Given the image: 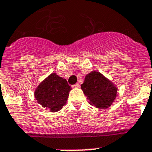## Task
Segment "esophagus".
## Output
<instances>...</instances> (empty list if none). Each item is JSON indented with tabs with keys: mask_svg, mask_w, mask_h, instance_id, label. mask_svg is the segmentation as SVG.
Returning a JSON list of instances; mask_svg holds the SVG:
<instances>
[{
	"mask_svg": "<svg viewBox=\"0 0 152 152\" xmlns=\"http://www.w3.org/2000/svg\"><path fill=\"white\" fill-rule=\"evenodd\" d=\"M72 87H73V88H80V84H79V83H76V84H74V85L72 86Z\"/></svg>",
	"mask_w": 152,
	"mask_h": 152,
	"instance_id": "obj_1",
	"label": "esophagus"
}]
</instances>
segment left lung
<instances>
[{
    "label": "left lung",
    "mask_w": 152,
    "mask_h": 152,
    "mask_svg": "<svg viewBox=\"0 0 152 152\" xmlns=\"http://www.w3.org/2000/svg\"><path fill=\"white\" fill-rule=\"evenodd\" d=\"M81 89L89 100V103L99 109L110 107L118 95V88L96 71L91 72L85 76Z\"/></svg>",
    "instance_id": "obj_1"
}]
</instances>
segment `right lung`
I'll return each instance as SVG.
<instances>
[{
	"label": "right lung",
	"mask_w": 152,
	"mask_h": 152,
	"mask_svg": "<svg viewBox=\"0 0 152 152\" xmlns=\"http://www.w3.org/2000/svg\"><path fill=\"white\" fill-rule=\"evenodd\" d=\"M71 90L65 79L52 73L39 83L34 91V97L42 107L57 112L66 104Z\"/></svg>",
	"instance_id": "obj_1"
}]
</instances>
